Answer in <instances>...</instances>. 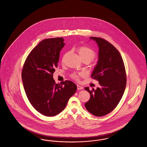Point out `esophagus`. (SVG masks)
Returning <instances> with one entry per match:
<instances>
[{"instance_id": "34e87169", "label": "esophagus", "mask_w": 147, "mask_h": 147, "mask_svg": "<svg viewBox=\"0 0 147 147\" xmlns=\"http://www.w3.org/2000/svg\"><path fill=\"white\" fill-rule=\"evenodd\" d=\"M83 89V86H82L80 85H77V89L78 90H82Z\"/></svg>"}]
</instances>
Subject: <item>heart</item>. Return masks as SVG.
Listing matches in <instances>:
<instances>
[{
    "mask_svg": "<svg viewBox=\"0 0 147 147\" xmlns=\"http://www.w3.org/2000/svg\"><path fill=\"white\" fill-rule=\"evenodd\" d=\"M78 52L80 57L82 59H87L89 61V62L92 61L96 57L95 52L94 50L87 47V46H80L78 48ZM83 74L82 73H79L78 74H72L71 77L75 80H78L79 78L82 77Z\"/></svg>",
    "mask_w": 147,
    "mask_h": 147,
    "instance_id": "obj_1",
    "label": "heart"
}]
</instances>
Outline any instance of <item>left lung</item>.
<instances>
[{"label": "left lung", "instance_id": "8db88e82", "mask_svg": "<svg viewBox=\"0 0 147 147\" xmlns=\"http://www.w3.org/2000/svg\"><path fill=\"white\" fill-rule=\"evenodd\" d=\"M90 38L96 41L99 48L98 62L91 78L100 86L91 90L85 88L90 94L85 106L91 114L100 117L111 112L119 104L126 88V69L121 54L111 43L100 37Z\"/></svg>", "mask_w": 147, "mask_h": 147}]
</instances>
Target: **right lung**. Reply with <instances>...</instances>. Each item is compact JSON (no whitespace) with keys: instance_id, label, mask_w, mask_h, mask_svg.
<instances>
[{"instance_id":"right-lung-1","label":"right lung","mask_w":147,"mask_h":147,"mask_svg":"<svg viewBox=\"0 0 147 147\" xmlns=\"http://www.w3.org/2000/svg\"><path fill=\"white\" fill-rule=\"evenodd\" d=\"M64 45L62 37L42 40L29 53L22 70L23 85L30 104L46 116L62 112L77 90L73 82L56 84L53 78Z\"/></svg>"}]
</instances>
